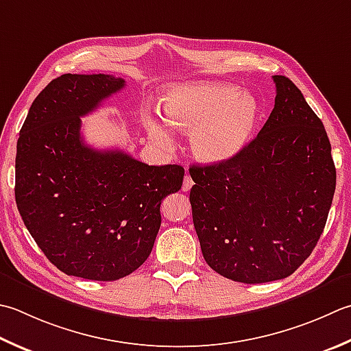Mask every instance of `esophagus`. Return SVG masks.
<instances>
[{
  "instance_id": "obj_1",
  "label": "esophagus",
  "mask_w": 351,
  "mask_h": 351,
  "mask_svg": "<svg viewBox=\"0 0 351 351\" xmlns=\"http://www.w3.org/2000/svg\"><path fill=\"white\" fill-rule=\"evenodd\" d=\"M191 185H193V180L187 175L184 178V184H182V190L184 191H189L191 189Z\"/></svg>"
}]
</instances>
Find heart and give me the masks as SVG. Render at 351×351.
I'll return each mask as SVG.
<instances>
[{
	"label": "heart",
	"instance_id": "heart-1",
	"mask_svg": "<svg viewBox=\"0 0 351 351\" xmlns=\"http://www.w3.org/2000/svg\"><path fill=\"white\" fill-rule=\"evenodd\" d=\"M161 105L171 126L190 129V147L201 161L223 162L242 150L260 117L257 99L221 82H193L167 89ZM146 129L156 144L173 146V130L160 117L147 115Z\"/></svg>",
	"mask_w": 351,
	"mask_h": 351
}]
</instances>
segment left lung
I'll return each instance as SVG.
<instances>
[{
  "instance_id": "obj_1",
  "label": "left lung",
  "mask_w": 351,
  "mask_h": 351,
  "mask_svg": "<svg viewBox=\"0 0 351 351\" xmlns=\"http://www.w3.org/2000/svg\"><path fill=\"white\" fill-rule=\"evenodd\" d=\"M269 119L231 160L191 166L195 230L211 269L246 285L289 277L311 256L332 207L336 169L318 115L285 75Z\"/></svg>"
}]
</instances>
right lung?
Wrapping results in <instances>:
<instances>
[{
	"label": "right lung",
	"instance_id": "obj_1",
	"mask_svg": "<svg viewBox=\"0 0 351 351\" xmlns=\"http://www.w3.org/2000/svg\"><path fill=\"white\" fill-rule=\"evenodd\" d=\"M123 86L109 74H62L34 99L19 130L18 211L66 276L114 281L138 269L160 230L161 201L182 185L181 166H147L82 138L80 117Z\"/></svg>",
	"mask_w": 351,
	"mask_h": 351
}]
</instances>
